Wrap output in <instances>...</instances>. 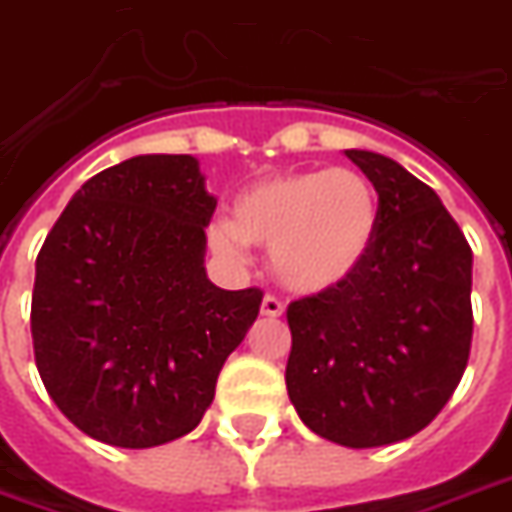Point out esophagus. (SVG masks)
I'll use <instances>...</instances> for the list:
<instances>
[{"mask_svg": "<svg viewBox=\"0 0 512 512\" xmlns=\"http://www.w3.org/2000/svg\"><path fill=\"white\" fill-rule=\"evenodd\" d=\"M283 302L275 297V294H267L264 300H261V316H283Z\"/></svg>", "mask_w": 512, "mask_h": 512, "instance_id": "34e87169", "label": "esophagus"}]
</instances>
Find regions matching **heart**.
Listing matches in <instances>:
<instances>
[{"label": "heart", "instance_id": "b5f03b06", "mask_svg": "<svg viewBox=\"0 0 512 512\" xmlns=\"http://www.w3.org/2000/svg\"><path fill=\"white\" fill-rule=\"evenodd\" d=\"M376 223V190L360 171H289L242 190L231 223H212L210 242L226 259H242L248 245L270 248L272 272L286 289L319 294L363 267Z\"/></svg>", "mask_w": 512, "mask_h": 512}]
</instances>
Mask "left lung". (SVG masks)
I'll use <instances>...</instances> for the list:
<instances>
[{
  "label": "left lung",
  "instance_id": "obj_1",
  "mask_svg": "<svg viewBox=\"0 0 512 512\" xmlns=\"http://www.w3.org/2000/svg\"><path fill=\"white\" fill-rule=\"evenodd\" d=\"M379 193L374 248L335 289L286 311V390L313 434L343 447L409 439L445 409L472 349V248L434 190L346 149Z\"/></svg>",
  "mask_w": 512,
  "mask_h": 512
}]
</instances>
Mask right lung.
Instances as JSON below:
<instances>
[{"label": "right lung", "instance_id": "1", "mask_svg": "<svg viewBox=\"0 0 512 512\" xmlns=\"http://www.w3.org/2000/svg\"><path fill=\"white\" fill-rule=\"evenodd\" d=\"M215 196L190 155H136L87 179L35 264V363L59 412L114 447L190 434L261 289L207 278Z\"/></svg>", "mask_w": 512, "mask_h": 512}]
</instances>
